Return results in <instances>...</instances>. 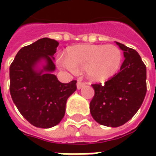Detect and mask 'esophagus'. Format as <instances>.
Returning <instances> with one entry per match:
<instances>
[{
    "label": "esophagus",
    "instance_id": "1",
    "mask_svg": "<svg viewBox=\"0 0 156 156\" xmlns=\"http://www.w3.org/2000/svg\"><path fill=\"white\" fill-rule=\"evenodd\" d=\"M84 85H85V83L82 82L81 80H78V83H77V88H78V89H80V88H83Z\"/></svg>",
    "mask_w": 156,
    "mask_h": 156
}]
</instances>
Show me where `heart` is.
<instances>
[{
  "mask_svg": "<svg viewBox=\"0 0 156 156\" xmlns=\"http://www.w3.org/2000/svg\"><path fill=\"white\" fill-rule=\"evenodd\" d=\"M122 52L115 45H77L68 49L66 58L60 57L57 63L73 73L86 70L94 81L108 80L119 71Z\"/></svg>",
  "mask_w": 156,
  "mask_h": 156,
  "instance_id": "1",
  "label": "heart"
}]
</instances>
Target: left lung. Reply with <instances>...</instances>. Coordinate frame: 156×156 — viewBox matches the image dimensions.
<instances>
[{"instance_id": "left-lung-1", "label": "left lung", "mask_w": 156, "mask_h": 156, "mask_svg": "<svg viewBox=\"0 0 156 156\" xmlns=\"http://www.w3.org/2000/svg\"><path fill=\"white\" fill-rule=\"evenodd\" d=\"M124 51L120 71L104 84H92L94 96L90 102L92 117L98 124L119 127L133 117L146 94V67L134 49L116 41Z\"/></svg>"}]
</instances>
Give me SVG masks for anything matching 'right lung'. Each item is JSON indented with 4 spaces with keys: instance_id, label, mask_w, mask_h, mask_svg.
I'll use <instances>...</instances> for the list:
<instances>
[{
    "instance_id": "add662e5",
    "label": "right lung",
    "mask_w": 156,
    "mask_h": 156,
    "mask_svg": "<svg viewBox=\"0 0 156 156\" xmlns=\"http://www.w3.org/2000/svg\"><path fill=\"white\" fill-rule=\"evenodd\" d=\"M58 41L44 37L23 47L10 66V93L19 112L30 124L48 129L60 123L64 117L68 97L77 89V81L62 83L54 71L53 55ZM41 60L42 69L35 67Z\"/></svg>"
}]
</instances>
